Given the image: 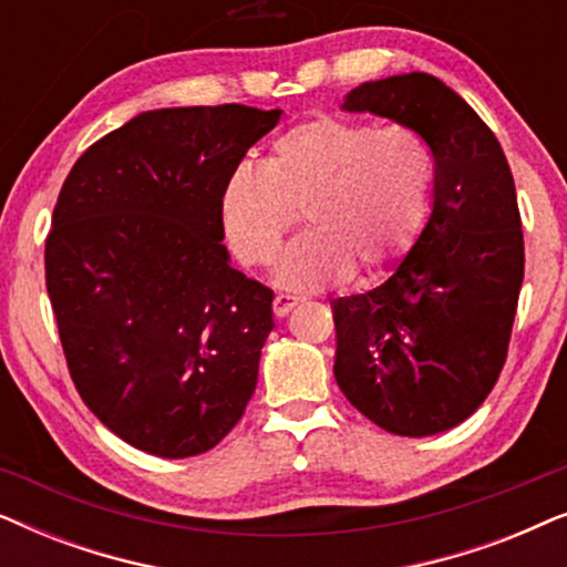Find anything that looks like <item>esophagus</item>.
<instances>
[{"label": "esophagus", "mask_w": 567, "mask_h": 567, "mask_svg": "<svg viewBox=\"0 0 567 567\" xmlns=\"http://www.w3.org/2000/svg\"><path fill=\"white\" fill-rule=\"evenodd\" d=\"M299 297H291V293H276V299H274V315L276 317H286L291 312L293 307L299 305Z\"/></svg>", "instance_id": "esophagus-1"}]
</instances>
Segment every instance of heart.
<instances>
[{"mask_svg": "<svg viewBox=\"0 0 567 567\" xmlns=\"http://www.w3.org/2000/svg\"><path fill=\"white\" fill-rule=\"evenodd\" d=\"M433 181L436 162L417 131L315 118L278 136L266 165H239L227 177L219 219L231 252L260 268L305 208L309 231L286 250L276 281L312 291L351 270L377 276L394 266L421 235Z\"/></svg>", "mask_w": 567, "mask_h": 567, "instance_id": "1", "label": "heart"}]
</instances>
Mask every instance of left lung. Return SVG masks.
Returning a JSON list of instances; mask_svg holds the SVG:
<instances>
[{
    "label": "left lung",
    "mask_w": 567,
    "mask_h": 567,
    "mask_svg": "<svg viewBox=\"0 0 567 567\" xmlns=\"http://www.w3.org/2000/svg\"><path fill=\"white\" fill-rule=\"evenodd\" d=\"M343 111L417 131L436 162L433 208L382 286L332 301L336 382L348 402L398 436H433L475 413L506 363L524 235L498 138L436 76L363 82Z\"/></svg>",
    "instance_id": "8db88e82"
}]
</instances>
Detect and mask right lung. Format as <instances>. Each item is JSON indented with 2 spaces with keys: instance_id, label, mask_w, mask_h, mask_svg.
Masks as SVG:
<instances>
[{
  "instance_id": "1",
  "label": "right lung",
  "mask_w": 567,
  "mask_h": 567,
  "mask_svg": "<svg viewBox=\"0 0 567 567\" xmlns=\"http://www.w3.org/2000/svg\"><path fill=\"white\" fill-rule=\"evenodd\" d=\"M281 111L162 107L74 162L45 237L69 374L97 421L146 454L214 449L243 417L274 291L229 266L219 196Z\"/></svg>"
}]
</instances>
